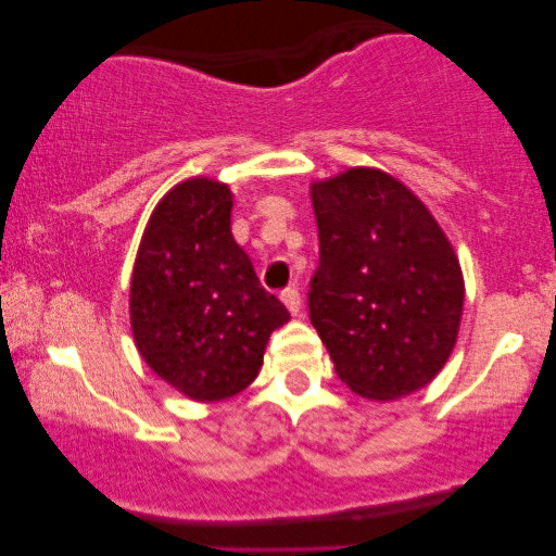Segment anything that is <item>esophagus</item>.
<instances>
[{
  "instance_id": "34e87169",
  "label": "esophagus",
  "mask_w": 556,
  "mask_h": 556,
  "mask_svg": "<svg viewBox=\"0 0 556 556\" xmlns=\"http://www.w3.org/2000/svg\"><path fill=\"white\" fill-rule=\"evenodd\" d=\"M280 301L286 303V308L291 311L293 316L301 314V293H299V288H286V291L280 293Z\"/></svg>"
}]
</instances>
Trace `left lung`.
I'll return each instance as SVG.
<instances>
[{
	"instance_id": "left-lung-1",
	"label": "left lung",
	"mask_w": 556,
	"mask_h": 556,
	"mask_svg": "<svg viewBox=\"0 0 556 556\" xmlns=\"http://www.w3.org/2000/svg\"><path fill=\"white\" fill-rule=\"evenodd\" d=\"M318 268L308 314L349 390L397 400L451 356L463 273L428 207L390 174L356 166L316 181Z\"/></svg>"
}]
</instances>
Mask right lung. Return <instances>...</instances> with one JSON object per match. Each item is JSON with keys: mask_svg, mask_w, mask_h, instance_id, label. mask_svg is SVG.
I'll use <instances>...</instances> for the list:
<instances>
[{"mask_svg": "<svg viewBox=\"0 0 556 556\" xmlns=\"http://www.w3.org/2000/svg\"><path fill=\"white\" fill-rule=\"evenodd\" d=\"M232 192L194 177L156 204L131 278V329L143 362L187 397L245 390L270 333L291 314L257 280L230 232Z\"/></svg>", "mask_w": 556, "mask_h": 556, "instance_id": "add662e5", "label": "right lung"}]
</instances>
